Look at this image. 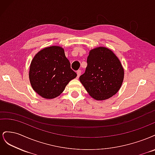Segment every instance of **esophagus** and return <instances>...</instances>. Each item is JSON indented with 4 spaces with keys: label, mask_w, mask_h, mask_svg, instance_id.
Segmentation results:
<instances>
[{
    "label": "esophagus",
    "mask_w": 155,
    "mask_h": 155,
    "mask_svg": "<svg viewBox=\"0 0 155 155\" xmlns=\"http://www.w3.org/2000/svg\"><path fill=\"white\" fill-rule=\"evenodd\" d=\"M81 71L80 70H78V71H77V78H78L79 76H80V75H81Z\"/></svg>",
    "instance_id": "34e87169"
}]
</instances>
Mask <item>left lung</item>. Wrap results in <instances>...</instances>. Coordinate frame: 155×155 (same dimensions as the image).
Returning <instances> with one entry per match:
<instances>
[{
    "label": "left lung",
    "mask_w": 155,
    "mask_h": 155,
    "mask_svg": "<svg viewBox=\"0 0 155 155\" xmlns=\"http://www.w3.org/2000/svg\"><path fill=\"white\" fill-rule=\"evenodd\" d=\"M124 70L113 51L105 47L91 50L85 72L79 80L88 94L96 100L113 96L122 85Z\"/></svg>",
    "instance_id": "8db88e82"
}]
</instances>
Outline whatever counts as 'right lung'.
<instances>
[{"instance_id":"add662e5","label":"right lung","mask_w":155,"mask_h":155,"mask_svg":"<svg viewBox=\"0 0 155 155\" xmlns=\"http://www.w3.org/2000/svg\"><path fill=\"white\" fill-rule=\"evenodd\" d=\"M76 76L61 46H49L40 50L30 64L31 85L35 92L45 99L59 96L67 84Z\"/></svg>"}]
</instances>
